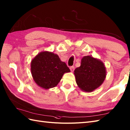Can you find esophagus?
<instances>
[{
    "mask_svg": "<svg viewBox=\"0 0 130 130\" xmlns=\"http://www.w3.org/2000/svg\"><path fill=\"white\" fill-rule=\"evenodd\" d=\"M70 70H71V71L72 72H73L74 71V66H71V67H70Z\"/></svg>",
    "mask_w": 130,
    "mask_h": 130,
    "instance_id": "esophagus-1",
    "label": "esophagus"
}]
</instances>
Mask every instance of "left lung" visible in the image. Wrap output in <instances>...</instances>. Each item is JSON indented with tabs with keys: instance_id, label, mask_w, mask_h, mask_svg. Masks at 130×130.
Masks as SVG:
<instances>
[{
	"instance_id": "left-lung-1",
	"label": "left lung",
	"mask_w": 130,
	"mask_h": 130,
	"mask_svg": "<svg viewBox=\"0 0 130 130\" xmlns=\"http://www.w3.org/2000/svg\"><path fill=\"white\" fill-rule=\"evenodd\" d=\"M78 87L85 92H91L99 88L105 80L106 70L104 63L90 56H84L80 66L74 71Z\"/></svg>"
}]
</instances>
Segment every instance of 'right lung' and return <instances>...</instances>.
<instances>
[{
	"mask_svg": "<svg viewBox=\"0 0 130 130\" xmlns=\"http://www.w3.org/2000/svg\"><path fill=\"white\" fill-rule=\"evenodd\" d=\"M31 72L35 82L40 87L47 90L57 86L63 74L70 72V69L57 55L42 51L31 61Z\"/></svg>",
	"mask_w": 130,
	"mask_h": 130,
	"instance_id": "add662e5",
	"label": "right lung"
}]
</instances>
